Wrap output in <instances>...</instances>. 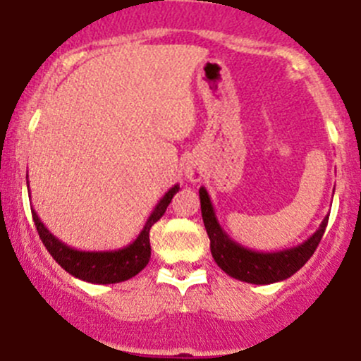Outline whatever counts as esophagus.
I'll return each mask as SVG.
<instances>
[{
    "label": "esophagus",
    "instance_id": "34e87169",
    "mask_svg": "<svg viewBox=\"0 0 361 361\" xmlns=\"http://www.w3.org/2000/svg\"><path fill=\"white\" fill-rule=\"evenodd\" d=\"M185 178L190 181H199L202 176V166L197 162V160H188L183 167Z\"/></svg>",
    "mask_w": 361,
    "mask_h": 361
}]
</instances>
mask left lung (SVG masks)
Returning <instances> with one entry per match:
<instances>
[{
	"label": "left lung",
	"mask_w": 361,
	"mask_h": 361,
	"mask_svg": "<svg viewBox=\"0 0 361 361\" xmlns=\"http://www.w3.org/2000/svg\"><path fill=\"white\" fill-rule=\"evenodd\" d=\"M201 213L206 233L209 236V248L216 264L229 277L248 284H274L295 275L316 252L321 238L328 226V215L321 222L319 229L296 247L277 252H255L243 247L222 229L213 209L212 199L204 187L199 188Z\"/></svg>",
	"instance_id": "8db88e82"
}]
</instances>
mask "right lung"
I'll use <instances>...</instances> for the list:
<instances>
[{
    "instance_id": "1",
    "label": "right lung",
    "mask_w": 361,
    "mask_h": 361,
    "mask_svg": "<svg viewBox=\"0 0 361 361\" xmlns=\"http://www.w3.org/2000/svg\"><path fill=\"white\" fill-rule=\"evenodd\" d=\"M178 190H180V185L171 187L166 192V195L160 199L159 204L155 206L152 215L148 216L139 236L130 245L118 248V250H77V248L68 247L61 240H58L38 219L33 208H31V215H33L35 227H37L42 243L45 245L49 254L56 259V262L65 271H68L75 279L90 282V284H116V282H123L135 277L148 264L149 257H152L149 229L166 213L167 206L173 201ZM27 192H30V188H27Z\"/></svg>"
}]
</instances>
